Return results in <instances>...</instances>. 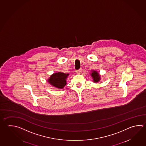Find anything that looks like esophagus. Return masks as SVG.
<instances>
[{
	"instance_id": "obj_1",
	"label": "esophagus",
	"mask_w": 146,
	"mask_h": 146,
	"mask_svg": "<svg viewBox=\"0 0 146 146\" xmlns=\"http://www.w3.org/2000/svg\"><path fill=\"white\" fill-rule=\"evenodd\" d=\"M82 71V69H80L79 70H76V73H77V74H80L81 73Z\"/></svg>"
}]
</instances>
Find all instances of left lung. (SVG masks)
I'll return each instance as SVG.
<instances>
[{
	"instance_id": "left-lung-1",
	"label": "left lung",
	"mask_w": 146,
	"mask_h": 146,
	"mask_svg": "<svg viewBox=\"0 0 146 146\" xmlns=\"http://www.w3.org/2000/svg\"><path fill=\"white\" fill-rule=\"evenodd\" d=\"M91 75L94 83H98L100 80V75L99 73L96 71H92Z\"/></svg>"
}]
</instances>
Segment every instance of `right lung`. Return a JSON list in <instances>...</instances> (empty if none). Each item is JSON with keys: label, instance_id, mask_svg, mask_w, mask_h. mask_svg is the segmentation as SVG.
Returning <instances> with one entry per match:
<instances>
[{"label": "right lung", "instance_id": "obj_1", "mask_svg": "<svg viewBox=\"0 0 146 146\" xmlns=\"http://www.w3.org/2000/svg\"><path fill=\"white\" fill-rule=\"evenodd\" d=\"M69 75L59 72L52 75L47 81L51 85L56 88L62 89L66 84V79Z\"/></svg>", "mask_w": 146, "mask_h": 146}]
</instances>
